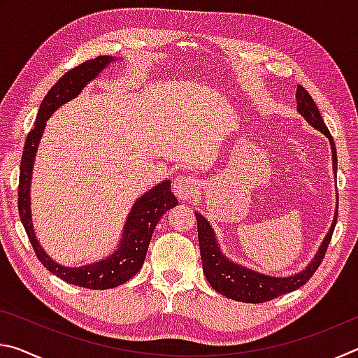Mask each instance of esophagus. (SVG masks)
<instances>
[{
	"label": "esophagus",
	"instance_id": "esophagus-1",
	"mask_svg": "<svg viewBox=\"0 0 358 358\" xmlns=\"http://www.w3.org/2000/svg\"><path fill=\"white\" fill-rule=\"evenodd\" d=\"M199 191L197 180L191 175H178L173 180V192L181 201H189Z\"/></svg>",
	"mask_w": 358,
	"mask_h": 358
}]
</instances>
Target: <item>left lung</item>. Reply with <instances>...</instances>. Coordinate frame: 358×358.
Returning <instances> with one entry per match:
<instances>
[{
    "mask_svg": "<svg viewBox=\"0 0 358 358\" xmlns=\"http://www.w3.org/2000/svg\"><path fill=\"white\" fill-rule=\"evenodd\" d=\"M296 110L310 123L314 129L322 132V134L329 138L330 147H331V159H333V172L336 173L338 159H336V148L333 137L330 134L329 128H327L322 117H320L319 108L316 102L313 101L310 93L305 88L299 85L296 87ZM197 217V237H199V246H201V256H202V265H203V273L210 286L213 287L216 292L227 296V299L245 301V303H264L268 300H273L276 296L282 294L292 292L310 281V278L314 275V271L319 268L320 262L327 252V248L331 240L333 230L336 226L338 220V207L335 211V217L330 226L329 234L325 235V238L320 245L319 251L314 259L305 270H301L300 273H295L292 276L286 278H278V276H268L262 275L259 271H254L246 266L235 264L232 260L224 256L220 245H217L216 235L213 227L210 226V222L205 220L201 213H196Z\"/></svg>",
    "mask_w": 358,
    "mask_h": 358,
    "instance_id": "obj_1",
    "label": "left lung"
}]
</instances>
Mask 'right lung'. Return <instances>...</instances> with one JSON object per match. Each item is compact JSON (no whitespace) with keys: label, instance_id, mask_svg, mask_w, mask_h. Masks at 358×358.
<instances>
[{"label":"right lung","instance_id":"1","mask_svg":"<svg viewBox=\"0 0 358 358\" xmlns=\"http://www.w3.org/2000/svg\"><path fill=\"white\" fill-rule=\"evenodd\" d=\"M115 62L113 57H98L88 59L77 68L59 78V80L48 90L44 101L41 102L38 118L34 128L29 131L27 137L25 148L20 162V178H19V215L20 221L25 227L36 256L45 268L63 281L74 284V286L87 289H112L129 281L138 270L142 268L145 256H147L148 245L153 235L156 224L159 222L162 215L167 210L177 207V197L171 191V181H161L153 189L145 192L137 202L132 205V210L126 220L121 234V240L117 250L110 256L99 260V262L83 265V266H63L50 259L42 250L38 238H36L33 221H31V201H29V187H31V173L34 166L36 151H38L42 132L45 128V121L52 117V113L59 106L74 99L78 93L87 87L88 82L99 76L106 66Z\"/></svg>","mask_w":358,"mask_h":358}]
</instances>
